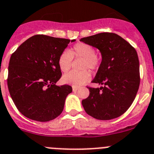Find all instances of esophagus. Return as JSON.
I'll use <instances>...</instances> for the list:
<instances>
[{
	"instance_id": "34e87169",
	"label": "esophagus",
	"mask_w": 154,
	"mask_h": 154,
	"mask_svg": "<svg viewBox=\"0 0 154 154\" xmlns=\"http://www.w3.org/2000/svg\"><path fill=\"white\" fill-rule=\"evenodd\" d=\"M72 89H73V91H74V92H76V91L78 89V87H76V86H72Z\"/></svg>"
}]
</instances>
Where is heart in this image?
<instances>
[{
	"label": "heart",
	"mask_w": 154,
	"mask_h": 154,
	"mask_svg": "<svg viewBox=\"0 0 154 154\" xmlns=\"http://www.w3.org/2000/svg\"><path fill=\"white\" fill-rule=\"evenodd\" d=\"M73 58H80L83 59L82 65L83 70L88 68L91 71H94L99 66V58L95 55V48L89 44L77 43L74 44L72 48L70 49L69 51H64L61 53L58 60V64L62 72L65 73L69 71ZM90 77V74L87 71L81 72L71 71L63 76L62 80L66 84L78 87L89 81Z\"/></svg>",
	"instance_id": "obj_1"
}]
</instances>
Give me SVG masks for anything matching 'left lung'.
<instances>
[{"label": "left lung", "instance_id": "left-lung-1", "mask_svg": "<svg viewBox=\"0 0 154 154\" xmlns=\"http://www.w3.org/2000/svg\"><path fill=\"white\" fill-rule=\"evenodd\" d=\"M99 50L101 62L89 95L82 101L85 111L94 118L108 120L125 113L133 102L140 84L139 60L136 50L114 33H99L80 40Z\"/></svg>", "mask_w": 154, "mask_h": 154}]
</instances>
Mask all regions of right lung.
I'll return each mask as SVG.
<instances>
[{
	"mask_svg": "<svg viewBox=\"0 0 154 154\" xmlns=\"http://www.w3.org/2000/svg\"><path fill=\"white\" fill-rule=\"evenodd\" d=\"M70 41L75 40L37 34L12 54L7 86L15 105L25 117L47 122L62 113L72 87L56 85L62 77L58 60Z\"/></svg>",
	"mask_w": 154,
	"mask_h": 154,
	"instance_id": "1",
	"label": "right lung"
}]
</instances>
